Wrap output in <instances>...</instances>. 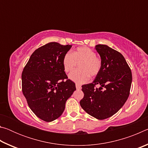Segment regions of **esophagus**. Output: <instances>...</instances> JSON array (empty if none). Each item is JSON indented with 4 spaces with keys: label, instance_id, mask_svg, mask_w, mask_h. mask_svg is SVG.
I'll list each match as a JSON object with an SVG mask.
<instances>
[{
    "label": "esophagus",
    "instance_id": "esophagus-1",
    "mask_svg": "<svg viewBox=\"0 0 148 148\" xmlns=\"http://www.w3.org/2000/svg\"><path fill=\"white\" fill-rule=\"evenodd\" d=\"M76 89H81V88H82V87H81V86H80L79 84H76Z\"/></svg>",
    "mask_w": 148,
    "mask_h": 148
}]
</instances>
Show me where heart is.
Listing matches in <instances>:
<instances>
[{
    "mask_svg": "<svg viewBox=\"0 0 148 148\" xmlns=\"http://www.w3.org/2000/svg\"><path fill=\"white\" fill-rule=\"evenodd\" d=\"M64 71L70 72L73 71L77 64V69L69 75V78L77 84H82L89 79V76L95 77L101 71L102 62L93 50L87 46L78 47L71 54L66 53L62 58Z\"/></svg>",
    "mask_w": 148,
    "mask_h": 148,
    "instance_id": "obj_1",
    "label": "heart"
}]
</instances>
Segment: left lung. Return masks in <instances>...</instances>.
Returning a JSON list of instances; mask_svg holds the SVG:
<instances>
[{
  "instance_id": "1",
  "label": "left lung",
  "mask_w": 148,
  "mask_h": 148,
  "mask_svg": "<svg viewBox=\"0 0 148 148\" xmlns=\"http://www.w3.org/2000/svg\"><path fill=\"white\" fill-rule=\"evenodd\" d=\"M95 49L101 56L102 69L92 83L82 86L84 97L79 104L90 116L102 120L117 113L127 101L132 72L119 51L102 44L97 45ZM97 84L101 87L97 88Z\"/></svg>"
}]
</instances>
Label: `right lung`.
<instances>
[{"mask_svg": "<svg viewBox=\"0 0 148 148\" xmlns=\"http://www.w3.org/2000/svg\"><path fill=\"white\" fill-rule=\"evenodd\" d=\"M71 45L50 42L35 50L21 74L22 92L33 113L46 122L61 116L65 103L76 90L68 79L62 58Z\"/></svg>", "mask_w": 148, "mask_h": 148, "instance_id": "1", "label": "right lung"}]
</instances>
